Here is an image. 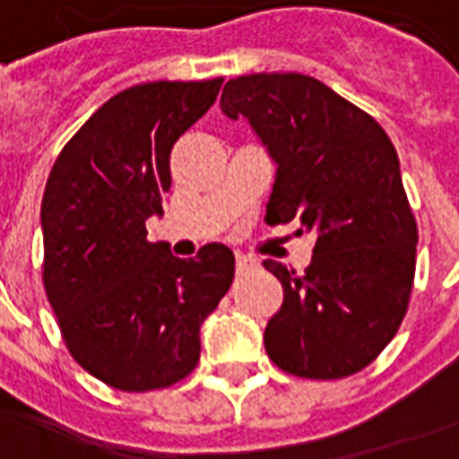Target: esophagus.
<instances>
[{
	"label": "esophagus",
	"instance_id": "obj_1",
	"mask_svg": "<svg viewBox=\"0 0 459 459\" xmlns=\"http://www.w3.org/2000/svg\"><path fill=\"white\" fill-rule=\"evenodd\" d=\"M234 259H237V269H239V271H249V269H254V266H256V259L247 256V254H237Z\"/></svg>",
	"mask_w": 459,
	"mask_h": 459
}]
</instances>
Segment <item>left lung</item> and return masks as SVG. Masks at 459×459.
<instances>
[{"mask_svg":"<svg viewBox=\"0 0 459 459\" xmlns=\"http://www.w3.org/2000/svg\"><path fill=\"white\" fill-rule=\"evenodd\" d=\"M220 107L252 124L276 163L266 222L299 220V234H317L303 276L264 262L283 286L264 333L271 362L306 379L357 374L396 335L416 273L418 230L394 143L377 119L300 73L230 80Z\"/></svg>","mask_w":459,"mask_h":459,"instance_id":"left-lung-1","label":"left lung"}]
</instances>
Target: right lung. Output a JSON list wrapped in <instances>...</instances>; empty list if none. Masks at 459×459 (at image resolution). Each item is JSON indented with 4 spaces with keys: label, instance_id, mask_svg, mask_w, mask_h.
I'll list each match as a JSON object with an SVG mask.
<instances>
[{
    "label": "right lung",
    "instance_id": "add662e5",
    "mask_svg": "<svg viewBox=\"0 0 459 459\" xmlns=\"http://www.w3.org/2000/svg\"><path fill=\"white\" fill-rule=\"evenodd\" d=\"M220 88L222 78L124 90L63 146L46 183L43 289L75 362L119 391L186 379L200 325L232 286L225 244L178 259L146 239L170 190V149Z\"/></svg>",
    "mask_w": 459,
    "mask_h": 459
}]
</instances>
